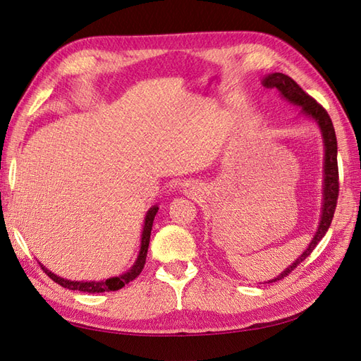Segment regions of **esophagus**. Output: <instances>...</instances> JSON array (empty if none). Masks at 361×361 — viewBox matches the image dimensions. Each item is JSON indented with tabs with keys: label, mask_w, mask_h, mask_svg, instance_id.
Masks as SVG:
<instances>
[{
	"label": "esophagus",
	"mask_w": 361,
	"mask_h": 361,
	"mask_svg": "<svg viewBox=\"0 0 361 361\" xmlns=\"http://www.w3.org/2000/svg\"><path fill=\"white\" fill-rule=\"evenodd\" d=\"M193 190H195V188H192V186H186V192H189V193H193Z\"/></svg>",
	"instance_id": "34e87169"
}]
</instances>
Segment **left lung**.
<instances>
[{
  "mask_svg": "<svg viewBox=\"0 0 361 361\" xmlns=\"http://www.w3.org/2000/svg\"><path fill=\"white\" fill-rule=\"evenodd\" d=\"M262 84L265 88H274L285 97L286 100H290L291 104L300 105L302 111L307 116L316 118L317 123L322 129L323 134V140H325V201H323V212H322V221L316 236L312 238V241L307 250L303 252V255L295 261L293 265H290L283 273L276 277L273 281L269 282H276L281 281L283 277L288 276L293 270L298 269V265L303 262L307 257L312 253L314 248L320 243V239L325 236L328 232V228L331 226V221L334 218V212L337 207V200H338V164H337V137L334 126H332V120L329 114L326 113V109L323 108L316 99H312L310 94H307L298 84L295 80H293L290 76L283 75V73H273V75L267 76Z\"/></svg>",
  "mask_w": 361,
  "mask_h": 361,
  "instance_id": "obj_1",
  "label": "left lung"
}]
</instances>
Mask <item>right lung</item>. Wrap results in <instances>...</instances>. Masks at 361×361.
<instances>
[{
  "label": "right lung",
  "instance_id": "obj_1",
  "mask_svg": "<svg viewBox=\"0 0 361 361\" xmlns=\"http://www.w3.org/2000/svg\"><path fill=\"white\" fill-rule=\"evenodd\" d=\"M159 212V207L154 206L151 207V210L147 212L146 219H145V227H143V235H142V248H140V255H138V259L134 264V267L128 273L118 276V277H111V279L102 281V282H73V281H67L62 279V277H58L56 274H53L51 271H49L45 267L41 269L44 270V273L47 274L53 282L59 283L63 288L68 290H78V291H84V293H109V291H117L120 288H123L125 285H128L129 282H133L135 277L142 273L143 267L146 264V255H147V247H149V239H151V230H152V223L154 218Z\"/></svg>",
  "mask_w": 361,
  "mask_h": 361
}]
</instances>
